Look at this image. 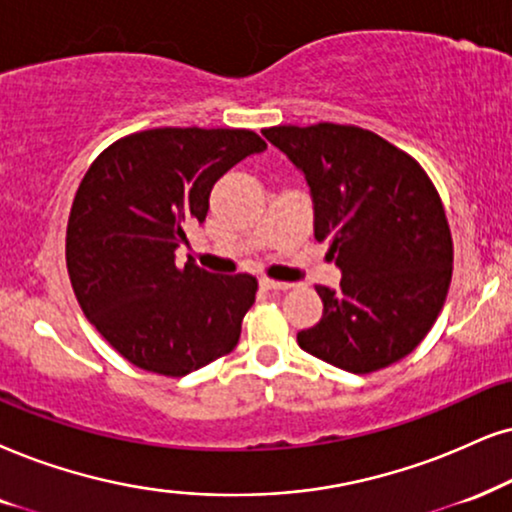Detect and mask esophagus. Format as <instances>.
Listing matches in <instances>:
<instances>
[{
  "label": "esophagus",
  "mask_w": 512,
  "mask_h": 512,
  "mask_svg": "<svg viewBox=\"0 0 512 512\" xmlns=\"http://www.w3.org/2000/svg\"><path fill=\"white\" fill-rule=\"evenodd\" d=\"M260 286L264 290H288L290 283H283V281H271V278H260Z\"/></svg>",
  "instance_id": "obj_1"
}]
</instances>
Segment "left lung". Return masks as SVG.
<instances>
[{
    "label": "left lung",
    "instance_id": "left-lung-1",
    "mask_svg": "<svg viewBox=\"0 0 512 512\" xmlns=\"http://www.w3.org/2000/svg\"><path fill=\"white\" fill-rule=\"evenodd\" d=\"M302 170L314 200V236L328 241L342 281L316 286L323 316L297 333L312 357L349 373L404 359L442 312L454 241L442 198L409 153L354 125L264 129Z\"/></svg>",
    "mask_w": 512,
    "mask_h": 512
}]
</instances>
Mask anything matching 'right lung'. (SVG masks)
Wrapping results in <instances>:
<instances>
[{"label": "right lung", "mask_w": 512, "mask_h": 512, "mask_svg": "<svg viewBox=\"0 0 512 512\" xmlns=\"http://www.w3.org/2000/svg\"><path fill=\"white\" fill-rule=\"evenodd\" d=\"M267 144L250 129L158 127L115 141L75 193L66 264L89 323L129 364L181 378L229 354L257 278L215 276L174 250L215 181Z\"/></svg>", "instance_id": "obj_1"}]
</instances>
